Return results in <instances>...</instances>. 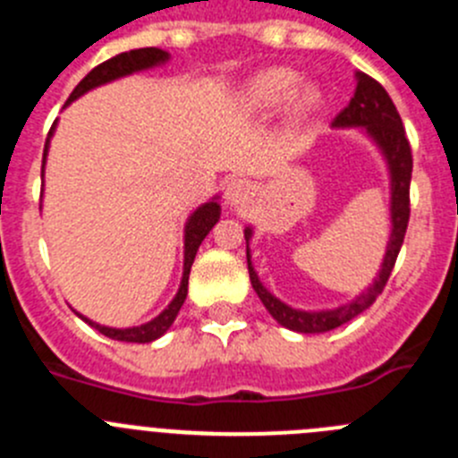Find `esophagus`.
<instances>
[{"label":"esophagus","instance_id":"1","mask_svg":"<svg viewBox=\"0 0 458 458\" xmlns=\"http://www.w3.org/2000/svg\"><path fill=\"white\" fill-rule=\"evenodd\" d=\"M254 197V186L247 179H232V182L226 183L225 191V199L226 204H232V207H242L247 201Z\"/></svg>","mask_w":458,"mask_h":458}]
</instances>
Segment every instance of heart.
I'll return each instance as SVG.
<instances>
[{
    "label": "heart",
    "instance_id": "obj_1",
    "mask_svg": "<svg viewBox=\"0 0 458 458\" xmlns=\"http://www.w3.org/2000/svg\"><path fill=\"white\" fill-rule=\"evenodd\" d=\"M301 77L286 67H275V70H266L259 77L251 79V83L245 90V102L251 108H261V111H270V108H279L281 104H286L291 97L293 111L306 115V113L316 111L320 106V92L313 86H304L300 91Z\"/></svg>",
    "mask_w": 458,
    "mask_h": 458
}]
</instances>
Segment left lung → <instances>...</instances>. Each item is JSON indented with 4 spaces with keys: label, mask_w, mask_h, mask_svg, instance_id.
Masks as SVG:
<instances>
[{
    "label": "left lung",
    "mask_w": 458,
    "mask_h": 458,
    "mask_svg": "<svg viewBox=\"0 0 458 458\" xmlns=\"http://www.w3.org/2000/svg\"><path fill=\"white\" fill-rule=\"evenodd\" d=\"M331 127H363V131L377 142V147L384 154L388 170H391V241L386 247V257L381 263V270L377 279L372 281V286L366 293H360L356 300L350 304H343L338 309H329V311H300L293 306L284 304L276 300L270 291L261 284L259 275L254 272L250 261V245H247V270H250L251 288L257 291L259 300L267 309L272 318L286 329L300 331V334H325V331L335 329V327L345 325L352 318L363 313L377 297L384 291L386 281L391 276L393 267H395L397 254L404 242L406 226H409V188H411V170H413V157H411V145L406 138L404 127H402V117L397 113L395 104L388 98V92L384 90L379 81L363 72H356V90L354 98L350 99L345 108L334 117ZM251 229H245V241L250 242Z\"/></svg>",
    "instance_id": "left-lung-1"
}]
</instances>
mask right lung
Segmentation results:
<instances>
[{
    "instance_id": "right-lung-1",
    "label": "right lung",
    "mask_w": 458,
    "mask_h": 458,
    "mask_svg": "<svg viewBox=\"0 0 458 458\" xmlns=\"http://www.w3.org/2000/svg\"><path fill=\"white\" fill-rule=\"evenodd\" d=\"M167 58H170V54L163 52V49H158V47H142V49H131V52L117 54V56L104 61L102 65L92 67L90 72H88L86 77L79 81V86L74 88L72 95H70V99L65 102V106L70 102H74L77 98H81L83 92L92 90V88H98V86H102V83L113 81V79L127 77V74H131V72H140V70H147V67L161 65V63H165ZM54 127H56V123H54L52 129H49V138H52ZM49 138L45 140V154H43V157H47ZM43 172H45V158H43ZM217 220H220V204L216 201V197H213L211 201H207V204H201L199 208H195V211L191 213V217H188V222H186V232H183V276H182V286H179L174 300L167 304L165 311L158 313L154 320L145 322V325H140V327H129V329H113V327H104V325H98V322L88 320V318H83L81 313H77V316L81 318V320H86L90 327H95L99 334L113 338V341L152 343V341H157V338H161V335L165 334L167 329H170V325L174 322V318H177L179 309H182L183 301H186L188 275H191V267H192V261H195V254H197V250H199L201 241L208 236V232H211L213 225H216Z\"/></svg>"
}]
</instances>
